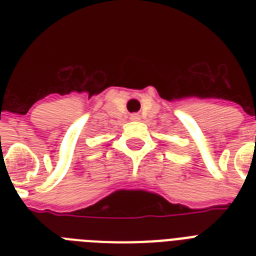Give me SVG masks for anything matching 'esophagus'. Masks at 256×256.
I'll use <instances>...</instances> for the list:
<instances>
[{
    "mask_svg": "<svg viewBox=\"0 0 256 256\" xmlns=\"http://www.w3.org/2000/svg\"><path fill=\"white\" fill-rule=\"evenodd\" d=\"M130 120H140V116H138V114H132V116H130Z\"/></svg>",
    "mask_w": 256,
    "mask_h": 256,
    "instance_id": "obj_1",
    "label": "esophagus"
}]
</instances>
